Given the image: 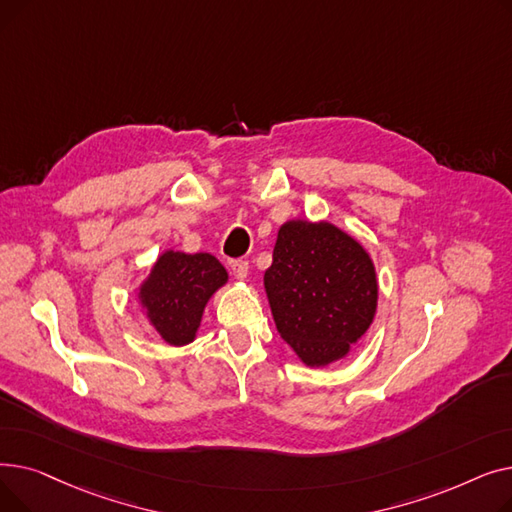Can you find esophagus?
<instances>
[{"label":"esophagus","mask_w":512,"mask_h":512,"mask_svg":"<svg viewBox=\"0 0 512 512\" xmlns=\"http://www.w3.org/2000/svg\"><path fill=\"white\" fill-rule=\"evenodd\" d=\"M228 267L238 280H245L249 274V261L245 259H228Z\"/></svg>","instance_id":"esophagus-1"}]
</instances>
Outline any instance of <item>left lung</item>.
Listing matches in <instances>:
<instances>
[{
    "label": "left lung",
    "instance_id": "obj_1",
    "mask_svg": "<svg viewBox=\"0 0 512 512\" xmlns=\"http://www.w3.org/2000/svg\"><path fill=\"white\" fill-rule=\"evenodd\" d=\"M263 282L280 336L311 367L351 351L378 305L369 255L328 222H286Z\"/></svg>",
    "mask_w": 512,
    "mask_h": 512
}]
</instances>
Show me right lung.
I'll use <instances>...</instances> for the list:
<instances>
[{
	"label": "right lung",
	"mask_w": 512,
	"mask_h": 512,
	"mask_svg": "<svg viewBox=\"0 0 512 512\" xmlns=\"http://www.w3.org/2000/svg\"><path fill=\"white\" fill-rule=\"evenodd\" d=\"M226 280L224 265L213 255L168 251L141 286V301L159 336L182 346L195 338L209 297Z\"/></svg>",
	"instance_id": "obj_1"
}]
</instances>
